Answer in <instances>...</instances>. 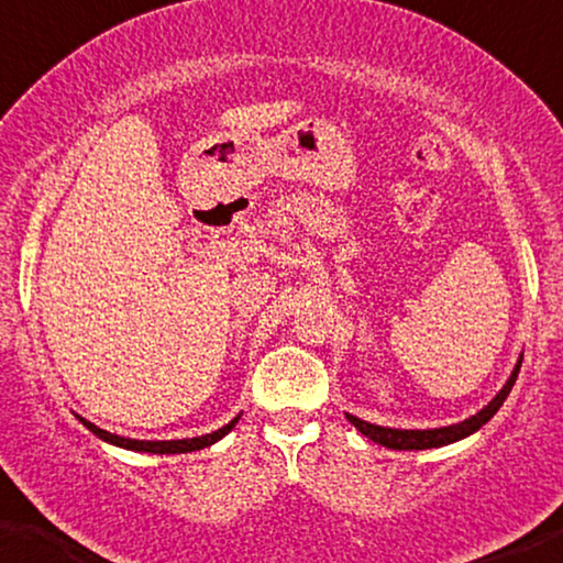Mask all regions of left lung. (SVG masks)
Masks as SVG:
<instances>
[{"label": "left lung", "instance_id": "left-lung-1", "mask_svg": "<svg viewBox=\"0 0 563 563\" xmlns=\"http://www.w3.org/2000/svg\"><path fill=\"white\" fill-rule=\"evenodd\" d=\"M518 372H521V358H518V364L514 368V374H510V379L506 382V387H503L496 399L490 401L488 407H483L481 412L473 415L465 422L460 424H450V427H440V430H391V427H379V424H368L364 419H358L354 415H346V419L351 424L356 427L358 432L366 434L368 440H374L376 444H384V448L389 450H430V448H442V444H450V442H457L467 438V434H473L481 430L485 422H490V417L498 412L503 407V401L514 389V384L518 379Z\"/></svg>", "mask_w": 563, "mask_h": 563}]
</instances>
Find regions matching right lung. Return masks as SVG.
Returning <instances> with one entry per match:
<instances>
[{
	"label": "right lung",
	"instance_id": "obj_1",
	"mask_svg": "<svg viewBox=\"0 0 563 563\" xmlns=\"http://www.w3.org/2000/svg\"><path fill=\"white\" fill-rule=\"evenodd\" d=\"M240 415L232 419L230 424H224L222 430H217L212 434H201V438H191V440H131V438H121V434H111L106 430H100V427H96L93 422H88V419L80 417V422L88 427L90 432L98 434L100 440L111 442V444H119V448H125V450H136V452H156V455H176V452H195V450H201V448H209V444H214L217 440H222L224 434H228L234 424H238Z\"/></svg>",
	"mask_w": 563,
	"mask_h": 563
}]
</instances>
